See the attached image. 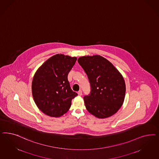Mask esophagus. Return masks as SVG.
<instances>
[{
  "mask_svg": "<svg viewBox=\"0 0 159 159\" xmlns=\"http://www.w3.org/2000/svg\"><path fill=\"white\" fill-rule=\"evenodd\" d=\"M78 95H79V96H81L82 95V91H81V90H80V91H79L78 92Z\"/></svg>",
  "mask_w": 159,
  "mask_h": 159,
  "instance_id": "obj_1",
  "label": "esophagus"
}]
</instances>
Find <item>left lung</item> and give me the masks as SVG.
I'll return each mask as SVG.
<instances>
[{"mask_svg":"<svg viewBox=\"0 0 159 159\" xmlns=\"http://www.w3.org/2000/svg\"><path fill=\"white\" fill-rule=\"evenodd\" d=\"M78 62L87 74L91 85L89 95L84 97L88 111L99 119L117 112L126 92L122 74L111 62L99 55L81 57Z\"/></svg>","mask_w":159,"mask_h":159,"instance_id":"8db88e82","label":"left lung"}]
</instances>
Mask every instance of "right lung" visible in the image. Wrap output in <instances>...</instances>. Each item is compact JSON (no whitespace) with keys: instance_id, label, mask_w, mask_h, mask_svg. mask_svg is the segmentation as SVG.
<instances>
[{"instance_id":"add662e5","label":"right lung","mask_w":159,"mask_h":159,"mask_svg":"<svg viewBox=\"0 0 159 159\" xmlns=\"http://www.w3.org/2000/svg\"><path fill=\"white\" fill-rule=\"evenodd\" d=\"M77 57L56 54L50 57L37 70L32 81V95L42 112L51 117H60L71 107L78 95L68 81V74Z\"/></svg>"}]
</instances>
